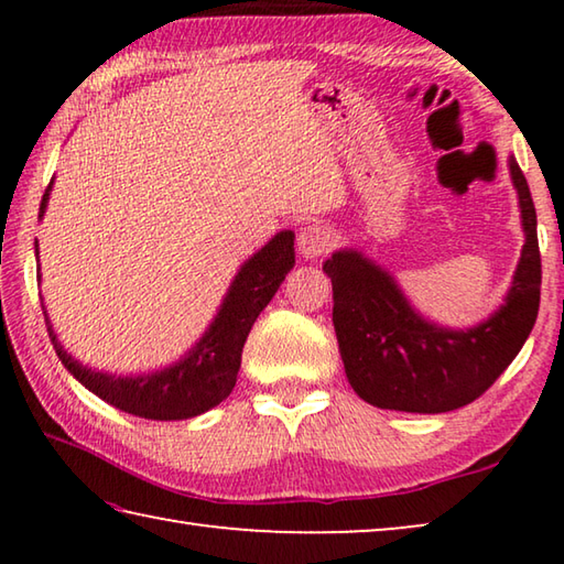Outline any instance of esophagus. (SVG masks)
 Listing matches in <instances>:
<instances>
[{
	"label": "esophagus",
	"mask_w": 564,
	"mask_h": 564,
	"mask_svg": "<svg viewBox=\"0 0 564 564\" xmlns=\"http://www.w3.org/2000/svg\"><path fill=\"white\" fill-rule=\"evenodd\" d=\"M333 248V234L328 226L308 224L299 234V251L303 259H321Z\"/></svg>",
	"instance_id": "34e87169"
}]
</instances>
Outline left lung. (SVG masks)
Returning <instances> with one entry per match:
<instances>
[{"label": "left lung", "mask_w": 564, "mask_h": 564, "mask_svg": "<svg viewBox=\"0 0 564 564\" xmlns=\"http://www.w3.org/2000/svg\"><path fill=\"white\" fill-rule=\"evenodd\" d=\"M524 246L508 303L470 330H447L410 308L395 281L356 251L323 271L333 283V326L346 376L366 403L403 413H447L480 398L528 340L540 308L542 261L528 178L510 159Z\"/></svg>", "instance_id": "8db88e82"}]
</instances>
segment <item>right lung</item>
<instances>
[{"label": "right lung", "instance_id": "obj_1", "mask_svg": "<svg viewBox=\"0 0 564 564\" xmlns=\"http://www.w3.org/2000/svg\"><path fill=\"white\" fill-rule=\"evenodd\" d=\"M50 188L52 186H46L42 196L40 216L46 208ZM293 263V234L281 231L238 271L221 311H218L212 328L206 330V336L196 343V348H191L184 360L161 370V373L139 378H113L97 373V370L74 360L62 348V343L56 340L50 326V318H46V311L44 323L64 368L84 388H89L94 395L137 417L186 420L206 413V410H212L231 395L248 333H251L259 313L279 291Z\"/></svg>", "mask_w": 564, "mask_h": 564}]
</instances>
